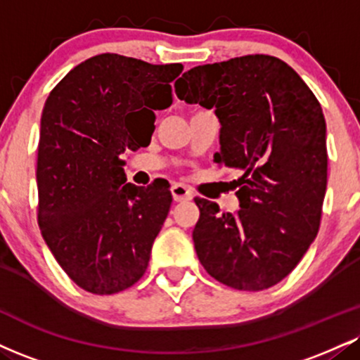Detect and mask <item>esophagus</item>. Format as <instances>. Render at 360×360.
Wrapping results in <instances>:
<instances>
[{"instance_id": "34e87169", "label": "esophagus", "mask_w": 360, "mask_h": 360, "mask_svg": "<svg viewBox=\"0 0 360 360\" xmlns=\"http://www.w3.org/2000/svg\"><path fill=\"white\" fill-rule=\"evenodd\" d=\"M171 193H172V199H174L176 202L191 201V199H193V193L189 191V189L186 188V186H183V184H174V186H172Z\"/></svg>"}]
</instances>
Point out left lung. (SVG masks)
Wrapping results in <instances>:
<instances>
[{
    "mask_svg": "<svg viewBox=\"0 0 360 360\" xmlns=\"http://www.w3.org/2000/svg\"><path fill=\"white\" fill-rule=\"evenodd\" d=\"M186 103L214 109L216 162L238 171L236 213L196 198L194 248L205 270L228 287L258 292L298 265L315 240L327 189L322 107L290 65L246 55L199 65L174 84Z\"/></svg>",
    "mask_w": 360,
    "mask_h": 360,
    "instance_id": "8db88e82",
    "label": "left lung"
}]
</instances>
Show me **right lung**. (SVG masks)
Returning a JSON list of instances; mask_svg holds the SVG:
<instances>
[{
    "label": "right lung",
    "mask_w": 360,
    "mask_h": 360,
    "mask_svg": "<svg viewBox=\"0 0 360 360\" xmlns=\"http://www.w3.org/2000/svg\"><path fill=\"white\" fill-rule=\"evenodd\" d=\"M181 63L102 53L51 90L38 144V224L80 288L112 295L146 274L171 207L166 184L125 183L124 154L150 142L154 110L172 103Z\"/></svg>",
    "instance_id": "1"
}]
</instances>
